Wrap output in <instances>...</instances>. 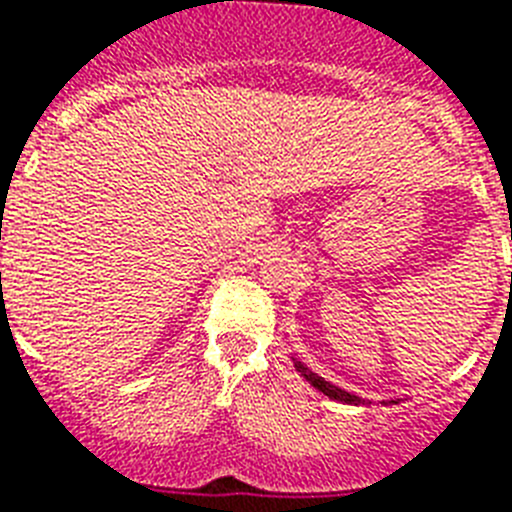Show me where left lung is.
I'll use <instances>...</instances> for the list:
<instances>
[{"label": "left lung", "instance_id": "1", "mask_svg": "<svg viewBox=\"0 0 512 512\" xmlns=\"http://www.w3.org/2000/svg\"><path fill=\"white\" fill-rule=\"evenodd\" d=\"M294 367L299 369V372H302V377H307V380L312 382V385H315L317 390H322V393L328 395V398H333V401H341V403H362V398H356V395L346 393V390L336 388V385H330L328 380H322V377H317L315 372H312V369L304 367L302 362H294Z\"/></svg>", "mask_w": 512, "mask_h": 512}]
</instances>
